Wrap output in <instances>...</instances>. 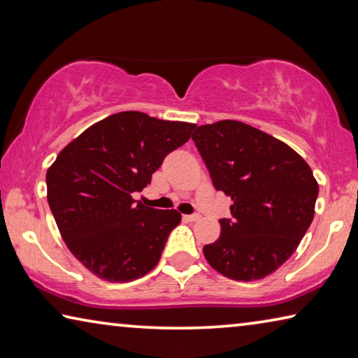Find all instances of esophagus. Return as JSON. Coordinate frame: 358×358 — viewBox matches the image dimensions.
Masks as SVG:
<instances>
[{
	"label": "esophagus",
	"instance_id": "obj_1",
	"mask_svg": "<svg viewBox=\"0 0 358 358\" xmlns=\"http://www.w3.org/2000/svg\"><path fill=\"white\" fill-rule=\"evenodd\" d=\"M185 220L189 221V222H196V221L201 220V215H197V213L196 215H186Z\"/></svg>",
	"mask_w": 358,
	"mask_h": 358
}]
</instances>
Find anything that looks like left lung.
Returning <instances> with one entry per match:
<instances>
[{
    "label": "left lung",
    "mask_w": 358,
    "mask_h": 358,
    "mask_svg": "<svg viewBox=\"0 0 358 358\" xmlns=\"http://www.w3.org/2000/svg\"><path fill=\"white\" fill-rule=\"evenodd\" d=\"M192 141L232 217L203 246L207 262L235 281L262 280L295 252L314 217L319 185L306 161L278 138L235 120L194 128Z\"/></svg>",
    "instance_id": "1"
}]
</instances>
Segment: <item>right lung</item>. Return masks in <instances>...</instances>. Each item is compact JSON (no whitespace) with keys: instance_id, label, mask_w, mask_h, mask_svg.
<instances>
[{"instance_id":"right-lung-1","label":"right lung","mask_w":358,"mask_h":358,"mask_svg":"<svg viewBox=\"0 0 358 358\" xmlns=\"http://www.w3.org/2000/svg\"><path fill=\"white\" fill-rule=\"evenodd\" d=\"M196 124L120 112L90 126L47 171V201L69 251L110 282L142 278L159 262L177 210H156L132 194L150 185L164 157Z\"/></svg>"}]
</instances>
